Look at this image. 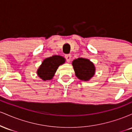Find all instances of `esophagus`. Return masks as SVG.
I'll return each mask as SVG.
<instances>
[{
    "instance_id": "34e87169",
    "label": "esophagus",
    "mask_w": 132,
    "mask_h": 132,
    "mask_svg": "<svg viewBox=\"0 0 132 132\" xmlns=\"http://www.w3.org/2000/svg\"><path fill=\"white\" fill-rule=\"evenodd\" d=\"M65 58H66V61L68 62H69L71 60V55L70 54H67L65 55Z\"/></svg>"
}]
</instances>
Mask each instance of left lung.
Returning a JSON list of instances; mask_svg holds the SVG:
<instances>
[{
	"label": "left lung",
	"mask_w": 132,
	"mask_h": 132,
	"mask_svg": "<svg viewBox=\"0 0 132 132\" xmlns=\"http://www.w3.org/2000/svg\"><path fill=\"white\" fill-rule=\"evenodd\" d=\"M72 64L76 76L81 81H89L94 75L95 66L88 59L79 57L72 62Z\"/></svg>",
	"instance_id": "left-lung-1"
}]
</instances>
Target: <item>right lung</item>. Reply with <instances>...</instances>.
<instances>
[{
	"label": "right lung",
	"instance_id": "add662e5",
	"mask_svg": "<svg viewBox=\"0 0 132 132\" xmlns=\"http://www.w3.org/2000/svg\"><path fill=\"white\" fill-rule=\"evenodd\" d=\"M64 63V57L61 56L54 55L47 57L43 60L37 70V75L43 81L51 80L53 78L59 66Z\"/></svg>",
	"mask_w": 132,
	"mask_h": 132
}]
</instances>
